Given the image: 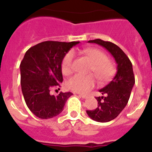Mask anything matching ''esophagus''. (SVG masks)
Instances as JSON below:
<instances>
[{
  "instance_id": "1",
  "label": "esophagus",
  "mask_w": 152,
  "mask_h": 152,
  "mask_svg": "<svg viewBox=\"0 0 152 152\" xmlns=\"http://www.w3.org/2000/svg\"><path fill=\"white\" fill-rule=\"evenodd\" d=\"M78 95L80 96V97L84 98V99H86V98H88V95H86V94H78Z\"/></svg>"
}]
</instances>
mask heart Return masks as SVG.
<instances>
[{
    "instance_id": "heart-1",
    "label": "heart",
    "mask_w": 152,
    "mask_h": 152,
    "mask_svg": "<svg viewBox=\"0 0 152 152\" xmlns=\"http://www.w3.org/2000/svg\"><path fill=\"white\" fill-rule=\"evenodd\" d=\"M86 56L93 62L91 72H94L98 80L107 81L115 73V67L109 61L107 55L97 49H88L84 51ZM75 52L70 50L64 55L61 61V72L64 75H69L73 71ZM96 77L94 75H84L76 74L67 80V87L78 93H86L95 85Z\"/></svg>"
}]
</instances>
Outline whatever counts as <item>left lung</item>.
I'll use <instances>...</instances> for the list:
<instances>
[{"label": "left lung", "mask_w": 152, "mask_h": 152, "mask_svg": "<svg viewBox=\"0 0 152 152\" xmlns=\"http://www.w3.org/2000/svg\"><path fill=\"white\" fill-rule=\"evenodd\" d=\"M104 47L110 52L117 64V72L109 84L100 89L101 96H96L98 105L95 110H87L90 118L100 123L110 122L119 116L128 103L131 91L135 84L132 64L128 56L116 44L96 39L89 40Z\"/></svg>", "instance_id": "8db88e82"}]
</instances>
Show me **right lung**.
<instances>
[{"mask_svg":"<svg viewBox=\"0 0 152 152\" xmlns=\"http://www.w3.org/2000/svg\"><path fill=\"white\" fill-rule=\"evenodd\" d=\"M78 43L45 41L26 51L20 65L21 89L26 106L37 117L50 119L58 116L72 95L71 92L52 95L50 91L60 87L63 58Z\"/></svg>","mask_w":152,"mask_h":152,"instance_id":"add662e5","label":"right lung"}]
</instances>
